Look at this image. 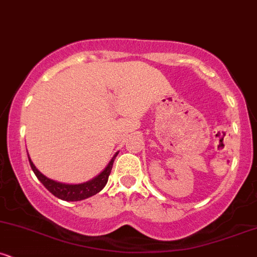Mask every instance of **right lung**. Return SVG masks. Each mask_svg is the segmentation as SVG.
Returning a JSON list of instances; mask_svg holds the SVG:
<instances>
[{"label":"right lung","mask_w":257,"mask_h":257,"mask_svg":"<svg viewBox=\"0 0 257 257\" xmlns=\"http://www.w3.org/2000/svg\"><path fill=\"white\" fill-rule=\"evenodd\" d=\"M116 156L117 153L112 157L111 161H110L109 164L105 167V169H104L100 174H98L95 178L90 179V180L85 181V183H81V184H63V183H59V181L51 180V179L46 178L44 174H41L39 170L37 169L34 163H33L32 159H30L29 154H28V159H29L30 167H32L33 172H34L35 175H37V178L39 179L40 183L43 184L52 195L56 196L57 198H60V200H63V201H82V200H85V198L90 197V196H94L95 194H98L99 191H101V190L104 189V186H105L107 183V179H109L110 173H111L112 163H114V159Z\"/></svg>","instance_id":"obj_1"}]
</instances>
